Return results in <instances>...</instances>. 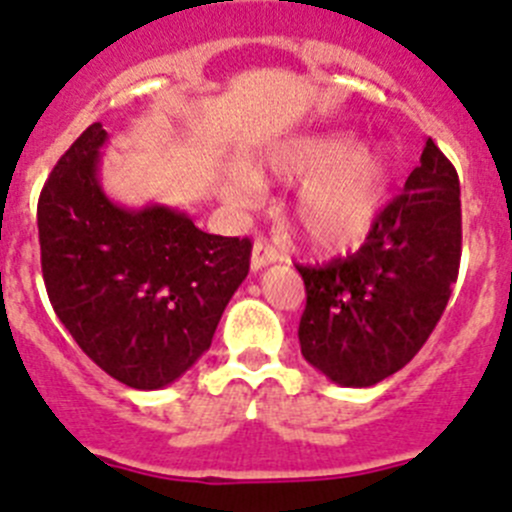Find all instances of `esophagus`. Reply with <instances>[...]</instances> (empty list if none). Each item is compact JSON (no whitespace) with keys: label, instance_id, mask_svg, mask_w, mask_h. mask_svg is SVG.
I'll list each match as a JSON object with an SVG mask.
<instances>
[{"label":"esophagus","instance_id":"esophagus-1","mask_svg":"<svg viewBox=\"0 0 512 512\" xmlns=\"http://www.w3.org/2000/svg\"><path fill=\"white\" fill-rule=\"evenodd\" d=\"M278 257H280L278 250H275V247L270 245L267 239H257L255 247H252L250 265H252V270H262V267L273 265V262L278 260Z\"/></svg>","mask_w":512,"mask_h":512}]
</instances>
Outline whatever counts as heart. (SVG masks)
Listing matches in <instances>:
<instances>
[{
	"label": "heart",
	"mask_w": 512,
	"mask_h": 512,
	"mask_svg": "<svg viewBox=\"0 0 512 512\" xmlns=\"http://www.w3.org/2000/svg\"><path fill=\"white\" fill-rule=\"evenodd\" d=\"M262 173L285 183H303L293 216L308 245L339 252L359 245L375 227L390 186L388 158L372 145L354 147L344 132L306 135L278 145L262 160ZM257 173H239L229 186L234 204L257 193Z\"/></svg>",
	"instance_id": "obj_1"
}]
</instances>
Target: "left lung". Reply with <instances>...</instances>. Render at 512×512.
<instances>
[{"mask_svg":"<svg viewBox=\"0 0 512 512\" xmlns=\"http://www.w3.org/2000/svg\"><path fill=\"white\" fill-rule=\"evenodd\" d=\"M462 257L459 176L428 137L421 165L377 216L365 245L306 285L298 342L306 362L344 388H370L418 354L439 324Z\"/></svg>","mask_w":512,"mask_h":512,"instance_id":"obj_1","label":"left lung"}]
</instances>
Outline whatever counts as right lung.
Segmentation results:
<instances>
[{
	"mask_svg": "<svg viewBox=\"0 0 512 512\" xmlns=\"http://www.w3.org/2000/svg\"><path fill=\"white\" fill-rule=\"evenodd\" d=\"M107 130L86 127L38 201L40 265L53 311L114 380L170 385L211 347L252 242L201 232L168 206L124 209L99 183Z\"/></svg>",
	"mask_w": 512,
	"mask_h": 512,
	"instance_id": "add662e5",
	"label": "right lung"
}]
</instances>
